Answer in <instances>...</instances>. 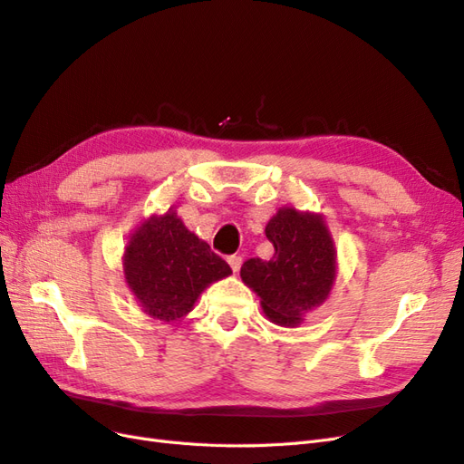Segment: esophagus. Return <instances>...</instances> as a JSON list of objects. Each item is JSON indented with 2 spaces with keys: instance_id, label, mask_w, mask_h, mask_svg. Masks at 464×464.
I'll use <instances>...</instances> for the list:
<instances>
[{
  "instance_id": "1",
  "label": "esophagus",
  "mask_w": 464,
  "mask_h": 464,
  "mask_svg": "<svg viewBox=\"0 0 464 464\" xmlns=\"http://www.w3.org/2000/svg\"><path fill=\"white\" fill-rule=\"evenodd\" d=\"M242 261H244V259H242L240 256H230V257H228V263H230V266H232V271H234V273L240 271Z\"/></svg>"
}]
</instances>
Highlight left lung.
Listing matches in <instances>:
<instances>
[{
    "mask_svg": "<svg viewBox=\"0 0 464 464\" xmlns=\"http://www.w3.org/2000/svg\"><path fill=\"white\" fill-rule=\"evenodd\" d=\"M275 247L269 261L251 257L242 280L257 292L265 315L278 325H298L329 296L334 280V247L325 224L315 215L280 208L265 228Z\"/></svg>",
    "mask_w": 464,
    "mask_h": 464,
    "instance_id": "left-lung-1",
    "label": "left lung"
}]
</instances>
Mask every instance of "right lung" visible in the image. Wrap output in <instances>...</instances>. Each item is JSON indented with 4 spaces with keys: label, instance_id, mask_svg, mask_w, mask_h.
Returning <instances> with one entry per match:
<instances>
[{
    "label": "right lung",
    "instance_id": "add662e5",
    "mask_svg": "<svg viewBox=\"0 0 464 464\" xmlns=\"http://www.w3.org/2000/svg\"><path fill=\"white\" fill-rule=\"evenodd\" d=\"M123 271L143 310L162 321L184 317L210 283L232 273L174 210L150 218L131 236Z\"/></svg>",
    "mask_w": 464,
    "mask_h": 464
}]
</instances>
